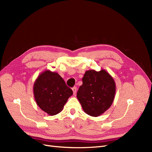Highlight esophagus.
I'll return each instance as SVG.
<instances>
[{
  "instance_id": "34e87169",
  "label": "esophagus",
  "mask_w": 152,
  "mask_h": 152,
  "mask_svg": "<svg viewBox=\"0 0 152 152\" xmlns=\"http://www.w3.org/2000/svg\"><path fill=\"white\" fill-rule=\"evenodd\" d=\"M72 91H73V93L74 95H75L76 92H77V87H73L72 88Z\"/></svg>"
}]
</instances>
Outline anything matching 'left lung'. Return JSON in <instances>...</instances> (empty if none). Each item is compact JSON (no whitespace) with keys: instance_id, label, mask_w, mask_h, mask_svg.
I'll use <instances>...</instances> for the list:
<instances>
[{"instance_id":"left-lung-1","label":"left lung","mask_w":152,"mask_h":152,"mask_svg":"<svg viewBox=\"0 0 152 152\" xmlns=\"http://www.w3.org/2000/svg\"><path fill=\"white\" fill-rule=\"evenodd\" d=\"M82 82L77 92V99L84 112L98 117L111 107L115 94V82L104 70L86 71Z\"/></svg>"}]
</instances>
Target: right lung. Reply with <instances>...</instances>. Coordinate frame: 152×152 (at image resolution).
<instances>
[{
	"label": "right lung",
	"instance_id": "1",
	"mask_svg": "<svg viewBox=\"0 0 152 152\" xmlns=\"http://www.w3.org/2000/svg\"><path fill=\"white\" fill-rule=\"evenodd\" d=\"M34 94L40 109L53 116L61 111L73 91L58 73L45 70L34 82Z\"/></svg>",
	"mask_w": 152,
	"mask_h": 152
}]
</instances>
